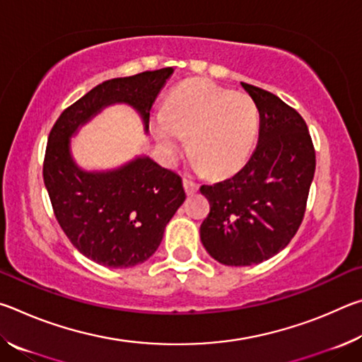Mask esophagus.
<instances>
[{"mask_svg": "<svg viewBox=\"0 0 362 362\" xmlns=\"http://www.w3.org/2000/svg\"><path fill=\"white\" fill-rule=\"evenodd\" d=\"M183 187H185L187 194H193L198 192V188H199L198 183H196L192 177H185V179H183Z\"/></svg>", "mask_w": 362, "mask_h": 362, "instance_id": "esophagus-1", "label": "esophagus"}]
</instances>
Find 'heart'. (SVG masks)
Segmentation results:
<instances>
[{
  "instance_id": "b5f03b06",
  "label": "heart",
  "mask_w": 362,
  "mask_h": 362,
  "mask_svg": "<svg viewBox=\"0 0 362 362\" xmlns=\"http://www.w3.org/2000/svg\"><path fill=\"white\" fill-rule=\"evenodd\" d=\"M151 127L168 156L179 155L182 137H192L196 168L223 175L243 166L252 151L259 108L246 93H233L207 79H189L169 94Z\"/></svg>"
}]
</instances>
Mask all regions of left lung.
Masks as SVG:
<instances>
[{
  "label": "left lung",
  "mask_w": 362,
  "mask_h": 362,
  "mask_svg": "<svg viewBox=\"0 0 362 362\" xmlns=\"http://www.w3.org/2000/svg\"><path fill=\"white\" fill-rule=\"evenodd\" d=\"M260 115L259 142L241 170L199 192L209 201L203 246L217 262L249 267L272 259L303 222L316 151L305 119L268 90L241 83Z\"/></svg>",
  "instance_id": "8db88e82"
}]
</instances>
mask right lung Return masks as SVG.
Wrapping results in <instances>:
<instances>
[{
    "label": "right lung",
    "instance_id": "1",
    "mask_svg": "<svg viewBox=\"0 0 362 362\" xmlns=\"http://www.w3.org/2000/svg\"><path fill=\"white\" fill-rule=\"evenodd\" d=\"M170 75L173 69H161L107 79L66 107L49 132L42 179L54 216L73 246L99 265L129 268L150 259L187 194L175 170L148 158L113 173H83L70 156L69 139L113 102L136 107L148 122Z\"/></svg>",
    "mask_w": 362,
    "mask_h": 362
}]
</instances>
